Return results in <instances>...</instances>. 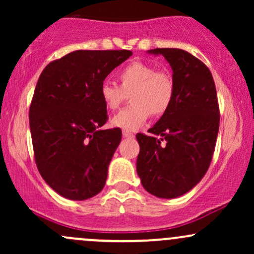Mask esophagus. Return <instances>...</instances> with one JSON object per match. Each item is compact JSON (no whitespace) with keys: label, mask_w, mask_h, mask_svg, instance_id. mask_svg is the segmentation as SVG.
Returning a JSON list of instances; mask_svg holds the SVG:
<instances>
[{"label":"esophagus","mask_w":254,"mask_h":254,"mask_svg":"<svg viewBox=\"0 0 254 254\" xmlns=\"http://www.w3.org/2000/svg\"><path fill=\"white\" fill-rule=\"evenodd\" d=\"M123 136L127 137V138H132V137H135L132 132H130V131H127V130H123Z\"/></svg>","instance_id":"obj_1"}]
</instances>
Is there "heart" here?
<instances>
[{
  "mask_svg": "<svg viewBox=\"0 0 254 254\" xmlns=\"http://www.w3.org/2000/svg\"><path fill=\"white\" fill-rule=\"evenodd\" d=\"M118 84L105 81L99 95L107 110H117L130 95L131 105L112 118L113 127L127 131L141 127L150 115L162 117L172 106L176 82L171 72L157 70L151 64L135 61L117 72Z\"/></svg>",
  "mask_w": 254,
  "mask_h": 254,
  "instance_id": "b5f03b06",
  "label": "heart"
}]
</instances>
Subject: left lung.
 Segmentation results:
<instances>
[{
    "label": "left lung",
    "mask_w": 254,
    "mask_h": 254,
    "mask_svg": "<svg viewBox=\"0 0 254 254\" xmlns=\"http://www.w3.org/2000/svg\"><path fill=\"white\" fill-rule=\"evenodd\" d=\"M171 64L176 94L170 110L137 133V174L159 198H177L193 189L210 166L220 127L216 87L208 66L182 49H154Z\"/></svg>",
    "instance_id": "left-lung-1"
}]
</instances>
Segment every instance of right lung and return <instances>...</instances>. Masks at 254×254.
<instances>
[{
  "instance_id": "1",
  "label": "right lung",
  "mask_w": 254,
  "mask_h": 254,
  "mask_svg": "<svg viewBox=\"0 0 254 254\" xmlns=\"http://www.w3.org/2000/svg\"><path fill=\"white\" fill-rule=\"evenodd\" d=\"M131 55L72 51L40 74L30 106L34 160L46 184L64 198L84 200L104 189L122 130L100 129L109 117L99 88Z\"/></svg>"
}]
</instances>
